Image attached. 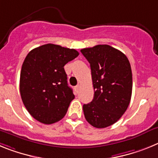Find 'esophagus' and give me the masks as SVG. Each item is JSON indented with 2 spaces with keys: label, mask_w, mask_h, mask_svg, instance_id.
I'll return each mask as SVG.
<instances>
[{
  "label": "esophagus",
  "mask_w": 158,
  "mask_h": 158,
  "mask_svg": "<svg viewBox=\"0 0 158 158\" xmlns=\"http://www.w3.org/2000/svg\"><path fill=\"white\" fill-rule=\"evenodd\" d=\"M79 87H80V86H79V84H78L77 86H75V91H76V92H78V91H79Z\"/></svg>",
  "instance_id": "esophagus-1"
}]
</instances>
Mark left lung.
<instances>
[{
	"mask_svg": "<svg viewBox=\"0 0 158 158\" xmlns=\"http://www.w3.org/2000/svg\"><path fill=\"white\" fill-rule=\"evenodd\" d=\"M82 54L90 65L94 98L84 104L86 120L96 128L115 123L126 112L132 94V71L129 60L107 44L83 48Z\"/></svg>",
	"mask_w": 158,
	"mask_h": 158,
	"instance_id": "obj_1",
	"label": "left lung"
}]
</instances>
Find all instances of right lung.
Here are the masks:
<instances>
[{
    "mask_svg": "<svg viewBox=\"0 0 158 158\" xmlns=\"http://www.w3.org/2000/svg\"><path fill=\"white\" fill-rule=\"evenodd\" d=\"M79 56L75 49L48 44L27 55L20 71V91L28 113L40 123L62 119L75 98L64 65Z\"/></svg>",
    "mask_w": 158,
    "mask_h": 158,
    "instance_id": "1",
    "label": "right lung"
}]
</instances>
